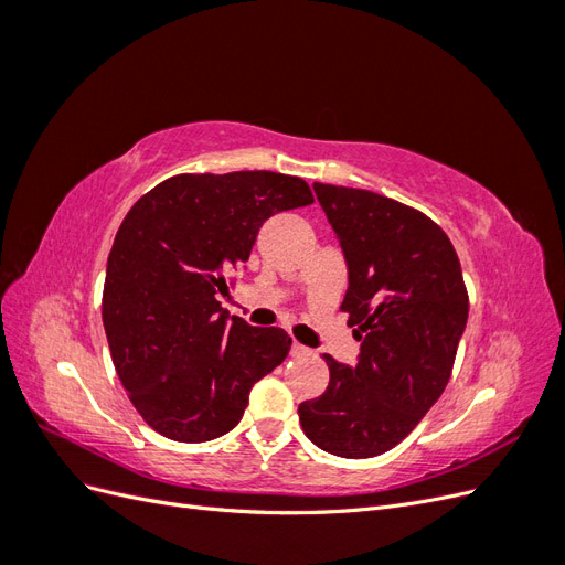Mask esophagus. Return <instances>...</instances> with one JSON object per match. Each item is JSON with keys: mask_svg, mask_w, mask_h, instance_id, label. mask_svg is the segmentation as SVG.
<instances>
[{"mask_svg": "<svg viewBox=\"0 0 565 565\" xmlns=\"http://www.w3.org/2000/svg\"><path fill=\"white\" fill-rule=\"evenodd\" d=\"M309 353H311L309 349H306V347H301V344H299V341H295V344H292V355L301 358V355H309Z\"/></svg>", "mask_w": 565, "mask_h": 565, "instance_id": "esophagus-1", "label": "esophagus"}]
</instances>
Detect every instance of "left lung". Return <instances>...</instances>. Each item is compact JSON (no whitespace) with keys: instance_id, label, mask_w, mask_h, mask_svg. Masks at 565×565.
<instances>
[{"instance_id":"obj_1","label":"left lung","mask_w":565,"mask_h":565,"mask_svg":"<svg viewBox=\"0 0 565 565\" xmlns=\"http://www.w3.org/2000/svg\"><path fill=\"white\" fill-rule=\"evenodd\" d=\"M344 252L341 311L361 341L355 365L324 353L330 384L299 405L303 434L324 452L377 457L415 429L446 388L469 297L450 237L429 216L358 188L313 183Z\"/></svg>"}]
</instances>
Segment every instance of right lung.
I'll list each match as a JSON object with an SVG mask.
<instances>
[{
  "instance_id": "add662e5",
  "label": "right lung",
  "mask_w": 565,
  "mask_h": 565,
  "mask_svg": "<svg viewBox=\"0 0 565 565\" xmlns=\"http://www.w3.org/2000/svg\"><path fill=\"white\" fill-rule=\"evenodd\" d=\"M311 202L299 177L231 172L172 177L129 210L108 256L104 328L150 429L179 443L228 434L252 386L285 361V330L252 328L216 295L247 266L266 218Z\"/></svg>"
}]
</instances>
